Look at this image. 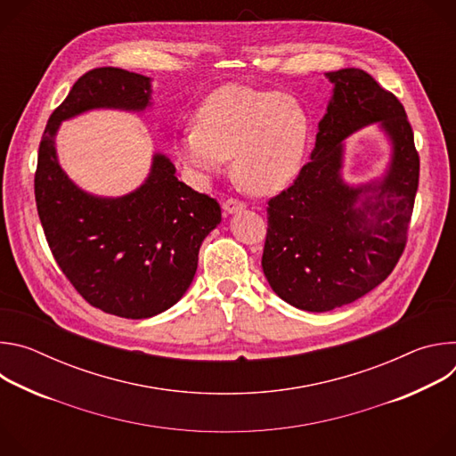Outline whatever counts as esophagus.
<instances>
[{"mask_svg": "<svg viewBox=\"0 0 456 456\" xmlns=\"http://www.w3.org/2000/svg\"><path fill=\"white\" fill-rule=\"evenodd\" d=\"M224 211L225 213H229V215H232V213H238V211H241V209H245V204L241 202V200H238V199H227L224 204Z\"/></svg>", "mask_w": 456, "mask_h": 456, "instance_id": "34e87169", "label": "esophagus"}]
</instances>
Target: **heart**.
<instances>
[{"label":"heart","mask_w":456,"mask_h":456,"mask_svg":"<svg viewBox=\"0 0 456 456\" xmlns=\"http://www.w3.org/2000/svg\"><path fill=\"white\" fill-rule=\"evenodd\" d=\"M308 137V113L292 95L227 85L202 102L175 153L183 167L204 180L218 175L232 157L236 183L264 197L297 175Z\"/></svg>","instance_id":"b5f03b06"}]
</instances>
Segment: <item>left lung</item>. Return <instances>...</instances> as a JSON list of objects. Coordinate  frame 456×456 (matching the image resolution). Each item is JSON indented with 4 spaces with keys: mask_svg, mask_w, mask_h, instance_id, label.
Segmentation results:
<instances>
[{
    "mask_svg": "<svg viewBox=\"0 0 456 456\" xmlns=\"http://www.w3.org/2000/svg\"><path fill=\"white\" fill-rule=\"evenodd\" d=\"M327 77L334 97L319 120L310 160L269 200L262 256L273 290L308 312L348 305L392 274L408 241L420 171L401 101L359 69ZM373 121L395 144L393 164L380 183L350 188L340 178L342 141ZM361 193L367 199L357 207Z\"/></svg>",
    "mask_w": 456,
    "mask_h": 456,
    "instance_id": "1",
    "label": "left lung"
}]
</instances>
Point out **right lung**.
Instances as JSON below:
<instances>
[{"label": "right lung", "instance_id": "add662e5", "mask_svg": "<svg viewBox=\"0 0 456 456\" xmlns=\"http://www.w3.org/2000/svg\"><path fill=\"white\" fill-rule=\"evenodd\" d=\"M150 94V77L122 69L81 76L48 118L34 176L37 215L59 269L92 306L126 319L157 315L185 294L200 245L222 220L220 206L180 182L159 153L137 191L92 197L61 169L53 137L64 118L92 108L141 111Z\"/></svg>", "mask_w": 456, "mask_h": 456}]
</instances>
